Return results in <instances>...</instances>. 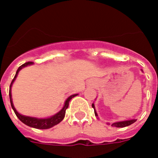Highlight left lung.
I'll return each instance as SVG.
<instances>
[{"label":"left lung","mask_w":158,"mask_h":158,"mask_svg":"<svg viewBox=\"0 0 158 158\" xmlns=\"http://www.w3.org/2000/svg\"><path fill=\"white\" fill-rule=\"evenodd\" d=\"M92 107L94 108V112H95V115L97 116V114H96V111H95V107L94 104H92ZM135 119H131V120H127V121H122V122H117V123H114L111 124V126L112 127H127L131 124L134 123L135 122Z\"/></svg>","instance_id":"left-lung-1"}]
</instances>
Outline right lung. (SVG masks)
Wrapping results in <instances>:
<instances>
[{
    "mask_svg": "<svg viewBox=\"0 0 158 158\" xmlns=\"http://www.w3.org/2000/svg\"><path fill=\"white\" fill-rule=\"evenodd\" d=\"M33 63L32 62H25L24 64H23L22 65L18 68L17 71L16 73V75L14 77V78L12 79V82H11V85H10V88H9V98H10V103H11V106H12V109H13L14 112L16 114V116L18 117L19 120L21 121L22 123H23L24 124L27 125V126L31 127H34V128H37V129H48V128H51L52 127L55 126L57 125L58 123H59L65 117V110L68 108L69 107V102L73 97H74L76 96L77 94H74V95H72L69 97V98L65 100V105H64L63 108H62L61 111H59L58 113H57L56 115H54V116L52 117H50V118H33V117H28V116H25V115H20L19 113H18L16 111V110L15 109V107H14L13 104H12V95H11V87H12V85L13 83V81H15L16 77H17L18 73L22 68L23 67L27 66L28 65H31Z\"/></svg>",
    "mask_w": 158,
    "mask_h": 158,
    "instance_id": "1",
    "label": "right lung"
}]
</instances>
